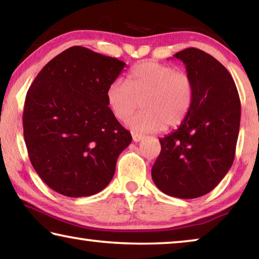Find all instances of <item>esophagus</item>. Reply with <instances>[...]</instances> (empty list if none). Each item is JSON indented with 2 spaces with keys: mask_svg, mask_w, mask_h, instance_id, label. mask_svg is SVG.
<instances>
[{
  "mask_svg": "<svg viewBox=\"0 0 259 259\" xmlns=\"http://www.w3.org/2000/svg\"><path fill=\"white\" fill-rule=\"evenodd\" d=\"M143 138H144V136H143V135H141V134H133L134 142H140V141L143 140Z\"/></svg>",
  "mask_w": 259,
  "mask_h": 259,
  "instance_id": "esophagus-1",
  "label": "esophagus"
}]
</instances>
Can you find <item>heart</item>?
Wrapping results in <instances>:
<instances>
[{
  "mask_svg": "<svg viewBox=\"0 0 259 259\" xmlns=\"http://www.w3.org/2000/svg\"><path fill=\"white\" fill-rule=\"evenodd\" d=\"M193 94V82L186 73L171 65L146 61L130 69L126 82L117 79L108 86L106 102L113 116L124 122L141 100L142 110L128 125L137 133H153L165 125H179L190 113Z\"/></svg>",
  "mask_w": 259,
  "mask_h": 259,
  "instance_id": "b5f03b06",
  "label": "heart"
}]
</instances>
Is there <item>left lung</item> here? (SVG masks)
<instances>
[{
    "label": "left lung",
    "instance_id": "8db88e82",
    "mask_svg": "<svg viewBox=\"0 0 259 259\" xmlns=\"http://www.w3.org/2000/svg\"><path fill=\"white\" fill-rule=\"evenodd\" d=\"M173 57L185 64L194 94L179 128L159 138L151 176L165 194L195 199L218 186L233 165L241 101L230 73L214 57L195 48Z\"/></svg>",
    "mask_w": 259,
    "mask_h": 259
}]
</instances>
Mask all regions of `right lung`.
I'll return each instance as SVG.
<instances>
[{"label": "right lung", "instance_id": "1", "mask_svg": "<svg viewBox=\"0 0 259 259\" xmlns=\"http://www.w3.org/2000/svg\"><path fill=\"white\" fill-rule=\"evenodd\" d=\"M125 63L72 46L38 73L25 98L24 141L34 171L69 198L94 195L113 179L131 135L110 113L106 91Z\"/></svg>", "mask_w": 259, "mask_h": 259}]
</instances>
